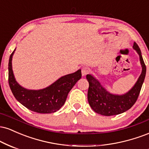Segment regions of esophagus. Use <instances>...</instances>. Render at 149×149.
<instances>
[{
	"label": "esophagus",
	"mask_w": 149,
	"mask_h": 149,
	"mask_svg": "<svg viewBox=\"0 0 149 149\" xmlns=\"http://www.w3.org/2000/svg\"><path fill=\"white\" fill-rule=\"evenodd\" d=\"M88 72H89V71H88V68H86V67H83V69H81L82 76H86V75L88 74Z\"/></svg>",
	"instance_id": "obj_1"
}]
</instances>
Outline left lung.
Listing matches in <instances>:
<instances>
[{
  "mask_svg": "<svg viewBox=\"0 0 149 149\" xmlns=\"http://www.w3.org/2000/svg\"><path fill=\"white\" fill-rule=\"evenodd\" d=\"M133 48L139 54L142 71L136 83L127 93L122 95H113L108 92L95 77L90 74L86 76L89 83L88 102L95 112L106 116L118 115L129 110L137 100L146 76V68L141 50L136 42H134Z\"/></svg>",
  "mask_w": 149,
  "mask_h": 149,
  "instance_id": "1",
  "label": "left lung"
}]
</instances>
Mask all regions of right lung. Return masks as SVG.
I'll return each instance as SVG.
<instances>
[{"mask_svg": "<svg viewBox=\"0 0 149 149\" xmlns=\"http://www.w3.org/2000/svg\"><path fill=\"white\" fill-rule=\"evenodd\" d=\"M15 51L10 54L9 59L8 82L16 100L28 109L39 113H51L59 110L64 104L70 90L81 78V70L61 77L42 90H27L19 85L13 74L12 59Z\"/></svg>", "mask_w": 149, "mask_h": 149, "instance_id": "obj_1", "label": "right lung"}]
</instances>
